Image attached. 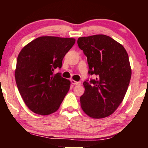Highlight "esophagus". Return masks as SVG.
<instances>
[{
    "label": "esophagus",
    "mask_w": 148,
    "mask_h": 148,
    "mask_svg": "<svg viewBox=\"0 0 148 148\" xmlns=\"http://www.w3.org/2000/svg\"><path fill=\"white\" fill-rule=\"evenodd\" d=\"M71 83L74 85H81L82 84V82H76V81L73 80V79L71 80Z\"/></svg>",
    "instance_id": "34e87169"
}]
</instances>
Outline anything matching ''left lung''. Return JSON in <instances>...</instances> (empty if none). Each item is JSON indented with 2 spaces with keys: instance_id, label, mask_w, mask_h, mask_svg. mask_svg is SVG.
Listing matches in <instances>:
<instances>
[{
  "instance_id": "obj_1",
  "label": "left lung",
  "mask_w": 148,
  "mask_h": 148,
  "mask_svg": "<svg viewBox=\"0 0 148 148\" xmlns=\"http://www.w3.org/2000/svg\"><path fill=\"white\" fill-rule=\"evenodd\" d=\"M77 44L87 56L89 75L96 76L84 82L81 106L92 118H104L116 110L126 94L131 77L128 54L122 44L103 34L80 37Z\"/></svg>"
}]
</instances>
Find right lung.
Segmentation results:
<instances>
[{
	"instance_id": "obj_1",
	"label": "right lung",
	"mask_w": 148,
	"mask_h": 148,
	"mask_svg": "<svg viewBox=\"0 0 148 148\" xmlns=\"http://www.w3.org/2000/svg\"><path fill=\"white\" fill-rule=\"evenodd\" d=\"M75 39L42 36L22 48L17 57L15 77L23 100L32 112L40 115L52 114L59 108L70 88L69 80L60 73L64 56Z\"/></svg>"
}]
</instances>
